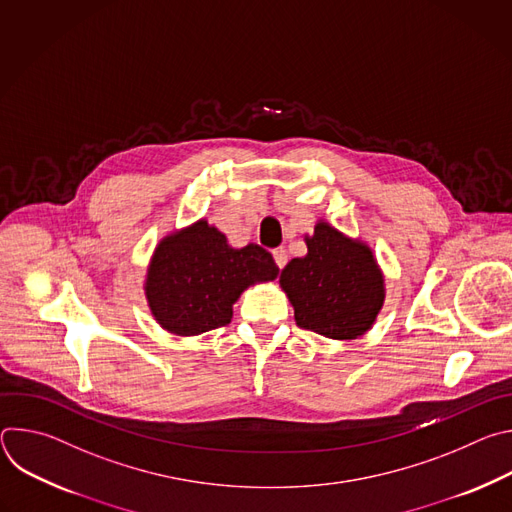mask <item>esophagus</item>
Returning <instances> with one entry per match:
<instances>
[{
  "mask_svg": "<svg viewBox=\"0 0 512 512\" xmlns=\"http://www.w3.org/2000/svg\"><path fill=\"white\" fill-rule=\"evenodd\" d=\"M273 259H275V265L279 267V269H283L285 267V263H287V253H285V249H273Z\"/></svg>",
  "mask_w": 512,
  "mask_h": 512,
  "instance_id": "34e87169",
  "label": "esophagus"
}]
</instances>
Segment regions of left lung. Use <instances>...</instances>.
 <instances>
[{"instance_id": "left-lung-1", "label": "left lung", "mask_w": 512, "mask_h": 512, "mask_svg": "<svg viewBox=\"0 0 512 512\" xmlns=\"http://www.w3.org/2000/svg\"><path fill=\"white\" fill-rule=\"evenodd\" d=\"M306 245L308 255L291 259L279 275L296 324L332 340L360 338L385 302V279L371 247L322 221Z\"/></svg>"}]
</instances>
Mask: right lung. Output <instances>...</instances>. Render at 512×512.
I'll return each mask as SVG.
<instances>
[{
	"instance_id": "add662e5",
	"label": "right lung",
	"mask_w": 512,
	"mask_h": 512,
	"mask_svg": "<svg viewBox=\"0 0 512 512\" xmlns=\"http://www.w3.org/2000/svg\"><path fill=\"white\" fill-rule=\"evenodd\" d=\"M277 273L269 251L255 243L233 249L202 218L160 241L145 279V298L164 330L196 336L227 326L243 291L257 281H273Z\"/></svg>"
}]
</instances>
